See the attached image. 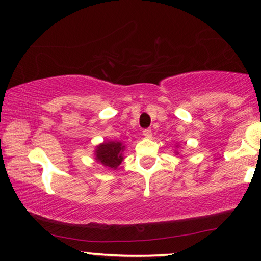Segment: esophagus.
<instances>
[{
	"label": "esophagus",
	"mask_w": 261,
	"mask_h": 261,
	"mask_svg": "<svg viewBox=\"0 0 261 261\" xmlns=\"http://www.w3.org/2000/svg\"><path fill=\"white\" fill-rule=\"evenodd\" d=\"M143 135L145 138H151L152 137V130L148 129V128H146V129L143 130Z\"/></svg>",
	"instance_id": "1"
}]
</instances>
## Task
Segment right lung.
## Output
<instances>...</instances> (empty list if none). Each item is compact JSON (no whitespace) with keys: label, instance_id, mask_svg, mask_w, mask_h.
Instances as JSON below:
<instances>
[{"label":"right lung","instance_id":"right-lung-1","mask_svg":"<svg viewBox=\"0 0 261 261\" xmlns=\"http://www.w3.org/2000/svg\"><path fill=\"white\" fill-rule=\"evenodd\" d=\"M122 144L116 141H109L99 145L96 150V160L104 165V167L116 169L121 164L123 157Z\"/></svg>","mask_w":261,"mask_h":261}]
</instances>
